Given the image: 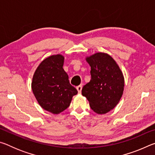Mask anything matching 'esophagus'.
I'll use <instances>...</instances> for the list:
<instances>
[{"label": "esophagus", "mask_w": 155, "mask_h": 155, "mask_svg": "<svg viewBox=\"0 0 155 155\" xmlns=\"http://www.w3.org/2000/svg\"><path fill=\"white\" fill-rule=\"evenodd\" d=\"M82 87H83L82 85H80L77 86V90L78 93H81V90H82Z\"/></svg>", "instance_id": "34e87169"}]
</instances>
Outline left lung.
<instances>
[{
  "label": "left lung",
  "mask_w": 155,
  "mask_h": 155,
  "mask_svg": "<svg viewBox=\"0 0 155 155\" xmlns=\"http://www.w3.org/2000/svg\"><path fill=\"white\" fill-rule=\"evenodd\" d=\"M91 67V80L83 86L82 95L91 109L105 114L118 104L124 87V78L116 61L104 52H96L85 58Z\"/></svg>",
  "instance_id": "left-lung-1"
}]
</instances>
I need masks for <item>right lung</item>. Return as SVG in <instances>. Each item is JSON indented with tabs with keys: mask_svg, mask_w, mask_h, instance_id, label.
<instances>
[{
	"mask_svg": "<svg viewBox=\"0 0 155 155\" xmlns=\"http://www.w3.org/2000/svg\"><path fill=\"white\" fill-rule=\"evenodd\" d=\"M64 57L54 54L47 57L37 68L31 87L37 101L46 111L59 114L70 106L78 91L70 85L63 68Z\"/></svg>",
	"mask_w": 155,
	"mask_h": 155,
	"instance_id": "obj_1",
	"label": "right lung"
}]
</instances>
